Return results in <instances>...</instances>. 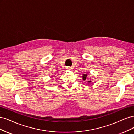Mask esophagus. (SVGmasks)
Wrapping results in <instances>:
<instances>
[{
    "mask_svg": "<svg viewBox=\"0 0 134 134\" xmlns=\"http://www.w3.org/2000/svg\"><path fill=\"white\" fill-rule=\"evenodd\" d=\"M66 69L68 70H72V68L71 67H67L66 68Z\"/></svg>",
    "mask_w": 134,
    "mask_h": 134,
    "instance_id": "obj_1",
    "label": "esophagus"
}]
</instances>
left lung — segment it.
I'll use <instances>...</instances> for the list:
<instances>
[{
    "mask_svg": "<svg viewBox=\"0 0 134 134\" xmlns=\"http://www.w3.org/2000/svg\"><path fill=\"white\" fill-rule=\"evenodd\" d=\"M87 75H88V74H83V76H82V77H83V80L84 81V80H86V79H87ZM92 82V80H89L88 81V84H90V83H91Z\"/></svg>",
    "mask_w": 134,
    "mask_h": 134,
    "instance_id": "8db88e82",
    "label": "left lung"
}]
</instances>
